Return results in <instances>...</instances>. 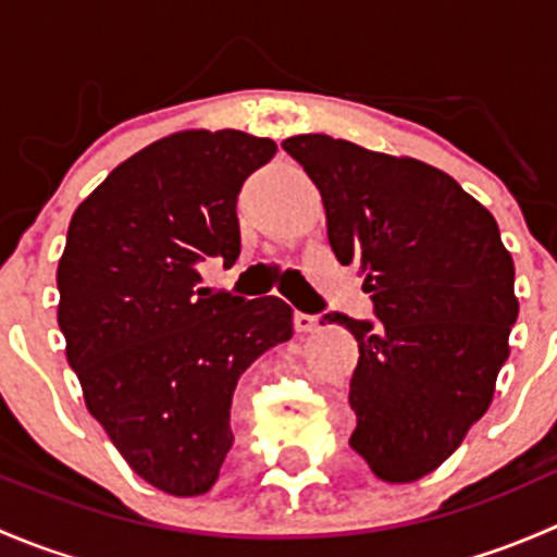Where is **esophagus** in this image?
I'll use <instances>...</instances> for the list:
<instances>
[{
    "label": "esophagus",
    "instance_id": "obj_1",
    "mask_svg": "<svg viewBox=\"0 0 557 557\" xmlns=\"http://www.w3.org/2000/svg\"><path fill=\"white\" fill-rule=\"evenodd\" d=\"M294 325H296V331H301V334H310V331H318L320 320H318V314L296 312L294 314Z\"/></svg>",
    "mask_w": 557,
    "mask_h": 557
}]
</instances>
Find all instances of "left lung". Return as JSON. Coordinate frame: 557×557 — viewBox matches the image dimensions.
<instances>
[{
    "mask_svg": "<svg viewBox=\"0 0 557 557\" xmlns=\"http://www.w3.org/2000/svg\"><path fill=\"white\" fill-rule=\"evenodd\" d=\"M283 148L323 196L336 261L372 294V320L323 314L358 342L350 447L380 480H420L491 407L518 320L512 256L496 218L436 166L329 134Z\"/></svg>",
    "mask_w": 557,
    "mask_h": 557,
    "instance_id": "8db88e82",
    "label": "left lung"
}]
</instances>
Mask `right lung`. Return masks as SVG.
<instances>
[{
	"mask_svg": "<svg viewBox=\"0 0 557 557\" xmlns=\"http://www.w3.org/2000/svg\"><path fill=\"white\" fill-rule=\"evenodd\" d=\"M277 145L180 132L134 153L75 210L59 261V329L88 412L134 471L199 496L234 445L237 380L294 336L277 296L199 288V267L239 258L237 196Z\"/></svg>",
	"mask_w": 557,
	"mask_h": 557,
	"instance_id": "1",
	"label": "right lung"
}]
</instances>
